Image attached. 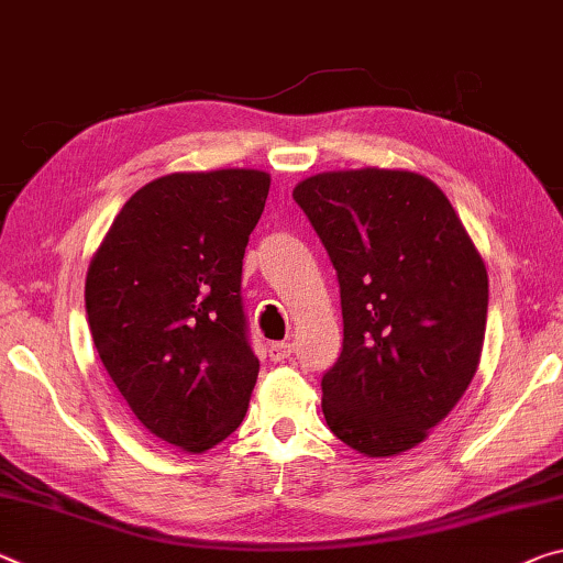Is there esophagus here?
Returning <instances> with one entry per match:
<instances>
[{
  "mask_svg": "<svg viewBox=\"0 0 563 563\" xmlns=\"http://www.w3.org/2000/svg\"><path fill=\"white\" fill-rule=\"evenodd\" d=\"M292 351H296V343H290V341L271 343V358H273L275 363H280V361H288L290 355H292Z\"/></svg>",
  "mask_w": 563,
  "mask_h": 563,
  "instance_id": "obj_1",
  "label": "esophagus"
}]
</instances>
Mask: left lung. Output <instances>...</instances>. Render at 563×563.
Returning <instances> with one entry per match:
<instances>
[{"instance_id": "left-lung-1", "label": "left lung", "mask_w": 563, "mask_h": 563, "mask_svg": "<svg viewBox=\"0 0 563 563\" xmlns=\"http://www.w3.org/2000/svg\"><path fill=\"white\" fill-rule=\"evenodd\" d=\"M292 200L341 285L343 351L320 380L328 428L371 459L413 449L476 376L486 265L441 187L418 173H320Z\"/></svg>"}]
</instances>
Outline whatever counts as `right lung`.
Returning <instances> with one entry per match:
<instances>
[{
	"label": "right lung",
	"instance_id": "obj_1",
	"mask_svg": "<svg viewBox=\"0 0 563 563\" xmlns=\"http://www.w3.org/2000/svg\"><path fill=\"white\" fill-rule=\"evenodd\" d=\"M267 190L261 169L157 177L124 202L89 263L100 361L137 421L183 451L225 441L255 388L240 275Z\"/></svg>",
	"mask_w": 563,
	"mask_h": 563
}]
</instances>
